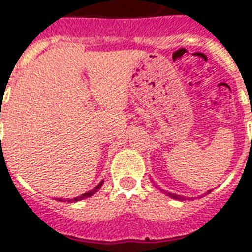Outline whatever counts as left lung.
<instances>
[{"mask_svg":"<svg viewBox=\"0 0 252 252\" xmlns=\"http://www.w3.org/2000/svg\"><path fill=\"white\" fill-rule=\"evenodd\" d=\"M207 193H210V191H207ZM169 197H172L173 199H184V197L181 195H177V194H172V193H168Z\"/></svg>","mask_w":252,"mask_h":252,"instance_id":"left-lung-1","label":"left lung"}]
</instances>
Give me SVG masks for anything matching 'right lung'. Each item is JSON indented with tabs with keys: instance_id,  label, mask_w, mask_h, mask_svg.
<instances>
[{
	"instance_id": "1",
	"label": "right lung",
	"mask_w": 252,
	"mask_h": 252,
	"mask_svg": "<svg viewBox=\"0 0 252 252\" xmlns=\"http://www.w3.org/2000/svg\"><path fill=\"white\" fill-rule=\"evenodd\" d=\"M1 118V116H0ZM101 184H103V181L100 182V184H99V185L96 186V188H94V189L92 190H90V191H87V193H84V194H82V195H79V197H75V198H72V199H64V202H78V201H82V199H84V198H87V197H91L92 194H95L96 191H97V190L100 189V186H101ZM59 201H62V199L59 198Z\"/></svg>"
}]
</instances>
